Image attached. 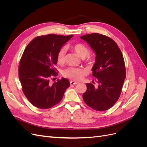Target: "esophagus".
I'll list each match as a JSON object with an SVG mask.
<instances>
[{
  "label": "esophagus",
  "mask_w": 147,
  "mask_h": 147,
  "mask_svg": "<svg viewBox=\"0 0 147 147\" xmlns=\"http://www.w3.org/2000/svg\"><path fill=\"white\" fill-rule=\"evenodd\" d=\"M70 85L71 86H74V85H75V84H77L78 83L77 82H74V81H71L70 82Z\"/></svg>",
  "instance_id": "obj_1"
}]
</instances>
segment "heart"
I'll return each instance as SVG.
<instances>
[{
	"label": "heart",
	"mask_w": 147,
	"mask_h": 147,
	"mask_svg": "<svg viewBox=\"0 0 147 147\" xmlns=\"http://www.w3.org/2000/svg\"><path fill=\"white\" fill-rule=\"evenodd\" d=\"M73 49L75 52L81 58H84V59L88 63H92L93 61H94V57L88 55L89 52H90L89 48L85 45H84L83 43H78L75 44L73 46ZM65 48L63 47L61 48L57 54V63L59 64H63L65 63ZM63 75L65 77L73 80H80L85 75V71L79 68L69 67L64 71Z\"/></svg>",
	"instance_id": "1"
}]
</instances>
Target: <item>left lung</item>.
I'll use <instances>...</instances> for the list:
<instances>
[{
    "mask_svg": "<svg viewBox=\"0 0 147 147\" xmlns=\"http://www.w3.org/2000/svg\"><path fill=\"white\" fill-rule=\"evenodd\" d=\"M80 38L90 45L96 55L92 75L97 82L96 86L86 83L87 90L83 93V99L92 109L107 110L116 103L121 94L126 78L123 56L116 42L106 35L94 33Z\"/></svg>",
    "mask_w": 147,
    "mask_h": 147,
    "instance_id": "obj_1",
    "label": "left lung"
}]
</instances>
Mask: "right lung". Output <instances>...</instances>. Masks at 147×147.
I'll use <instances>...</instances> for the list:
<instances>
[{"label": "right lung", "instance_id": "right-lung-1", "mask_svg": "<svg viewBox=\"0 0 147 147\" xmlns=\"http://www.w3.org/2000/svg\"><path fill=\"white\" fill-rule=\"evenodd\" d=\"M74 36L48 34L34 38L24 50L20 61L19 77L22 90L29 101L38 109L53 107L62 100L70 86L67 79L50 78L57 75L55 65L57 52Z\"/></svg>", "mask_w": 147, "mask_h": 147}]
</instances>
